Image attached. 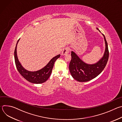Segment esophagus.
<instances>
[{
  "instance_id": "esophagus-1",
  "label": "esophagus",
  "mask_w": 122,
  "mask_h": 122,
  "mask_svg": "<svg viewBox=\"0 0 122 122\" xmlns=\"http://www.w3.org/2000/svg\"><path fill=\"white\" fill-rule=\"evenodd\" d=\"M69 51H70V49H69V48L68 47H65V48H64L63 49V51L62 52V55H66L69 53Z\"/></svg>"
}]
</instances>
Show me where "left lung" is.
I'll list each match as a JSON object with an SVG mask.
<instances>
[{"label": "left lung", "instance_id": "1", "mask_svg": "<svg viewBox=\"0 0 122 122\" xmlns=\"http://www.w3.org/2000/svg\"><path fill=\"white\" fill-rule=\"evenodd\" d=\"M97 29L99 31L97 28ZM102 35L105 42V50L103 57L97 63L94 64H86L74 51H71V59L69 65V69L71 76L76 81L80 82L89 81L101 73L106 66L109 59V52L105 37Z\"/></svg>", "mask_w": 122, "mask_h": 122}]
</instances>
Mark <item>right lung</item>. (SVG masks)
<instances>
[{
	"label": "right lung",
	"instance_id": "add662e5",
	"mask_svg": "<svg viewBox=\"0 0 122 122\" xmlns=\"http://www.w3.org/2000/svg\"><path fill=\"white\" fill-rule=\"evenodd\" d=\"M19 40L17 42L14 51L15 63L17 70L25 79L31 83L39 84L45 82L50 76L55 62L58 58H59L60 55H58L53 57L43 68H41L40 70L36 71H28L23 67L19 62L18 57H17L16 49L17 43Z\"/></svg>",
	"mask_w": 122,
	"mask_h": 122
}]
</instances>
